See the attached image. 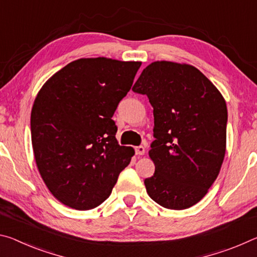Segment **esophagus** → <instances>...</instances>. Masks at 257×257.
I'll return each instance as SVG.
<instances>
[{
  "label": "esophagus",
  "instance_id": "1",
  "mask_svg": "<svg viewBox=\"0 0 257 257\" xmlns=\"http://www.w3.org/2000/svg\"><path fill=\"white\" fill-rule=\"evenodd\" d=\"M136 154L137 155H144L145 154V147L144 146H137L136 147Z\"/></svg>",
  "mask_w": 257,
  "mask_h": 257
}]
</instances>
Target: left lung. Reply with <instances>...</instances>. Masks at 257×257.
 <instances>
[{
	"instance_id": "1",
	"label": "left lung",
	"mask_w": 257,
	"mask_h": 257,
	"mask_svg": "<svg viewBox=\"0 0 257 257\" xmlns=\"http://www.w3.org/2000/svg\"><path fill=\"white\" fill-rule=\"evenodd\" d=\"M154 114L149 155L155 172L144 184L154 202L185 210L205 196L219 176L227 144L228 111L219 89L190 64L155 61L133 87Z\"/></svg>"
}]
</instances>
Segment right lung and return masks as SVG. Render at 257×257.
I'll return each mask as SVG.
<instances>
[{"label": "right lung", "instance_id": "right-lung-1", "mask_svg": "<svg viewBox=\"0 0 257 257\" xmlns=\"http://www.w3.org/2000/svg\"><path fill=\"white\" fill-rule=\"evenodd\" d=\"M142 62L108 58L72 61L47 80L30 115L42 179L64 205L79 211L110 196L135 150L120 146L112 116Z\"/></svg>", "mask_w": 257, "mask_h": 257}]
</instances>
